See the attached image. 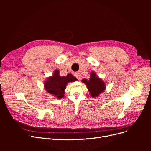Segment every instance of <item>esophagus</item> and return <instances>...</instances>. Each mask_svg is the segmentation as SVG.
Wrapping results in <instances>:
<instances>
[{"mask_svg":"<svg viewBox=\"0 0 151 151\" xmlns=\"http://www.w3.org/2000/svg\"><path fill=\"white\" fill-rule=\"evenodd\" d=\"M74 76L78 79V80H80L81 75H80V73H74Z\"/></svg>","mask_w":151,"mask_h":151,"instance_id":"obj_1","label":"esophagus"}]
</instances>
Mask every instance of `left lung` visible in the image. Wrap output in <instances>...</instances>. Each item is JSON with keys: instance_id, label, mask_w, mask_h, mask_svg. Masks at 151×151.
<instances>
[{"instance_id": "obj_1", "label": "left lung", "mask_w": 151, "mask_h": 151, "mask_svg": "<svg viewBox=\"0 0 151 151\" xmlns=\"http://www.w3.org/2000/svg\"><path fill=\"white\" fill-rule=\"evenodd\" d=\"M81 81L86 84L91 96L93 98L97 97L100 94L106 90L105 83L94 71L91 72L89 80L83 79Z\"/></svg>"}]
</instances>
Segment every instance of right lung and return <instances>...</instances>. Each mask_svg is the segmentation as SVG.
<instances>
[{"label":"right lung","mask_w":151,"mask_h":151,"mask_svg":"<svg viewBox=\"0 0 151 151\" xmlns=\"http://www.w3.org/2000/svg\"><path fill=\"white\" fill-rule=\"evenodd\" d=\"M77 79L70 73L66 76H61L59 71L55 70L51 76L47 77L44 82L45 91L54 97L60 99L64 97L65 89L68 83L77 81Z\"/></svg>","instance_id":"obj_1"}]
</instances>
